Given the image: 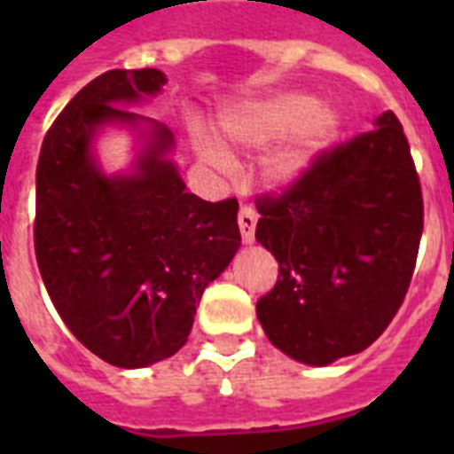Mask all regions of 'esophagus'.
<instances>
[{
  "instance_id": "34e87169",
  "label": "esophagus",
  "mask_w": 454,
  "mask_h": 454,
  "mask_svg": "<svg viewBox=\"0 0 454 454\" xmlns=\"http://www.w3.org/2000/svg\"><path fill=\"white\" fill-rule=\"evenodd\" d=\"M256 212L249 209V207H242L240 214H238V226H240V235L245 245H252L254 242V228H256Z\"/></svg>"
}]
</instances>
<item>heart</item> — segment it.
I'll return each mask as SVG.
<instances>
[{"mask_svg":"<svg viewBox=\"0 0 454 454\" xmlns=\"http://www.w3.org/2000/svg\"><path fill=\"white\" fill-rule=\"evenodd\" d=\"M221 124L228 137L247 148H263L294 134L263 169L269 184L278 188L297 184L339 129L337 115L323 110V101L310 94H278L266 101L249 103L228 113ZM205 153L214 162H228L226 153L216 145L207 144Z\"/></svg>","mask_w":454,"mask_h":454,"instance_id":"b5f03b06","label":"heart"}]
</instances>
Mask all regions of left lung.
<instances>
[{"instance_id":"8db88e82","label":"left lung","mask_w":454,"mask_h":454,"mask_svg":"<svg viewBox=\"0 0 454 454\" xmlns=\"http://www.w3.org/2000/svg\"><path fill=\"white\" fill-rule=\"evenodd\" d=\"M317 153L297 184L259 195L256 240L276 287L256 301L270 344L306 365L365 351L401 309L424 228L422 185L398 117Z\"/></svg>"}]
</instances>
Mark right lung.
<instances>
[{
  "label": "right lung",
  "instance_id": "obj_1",
  "mask_svg": "<svg viewBox=\"0 0 454 454\" xmlns=\"http://www.w3.org/2000/svg\"><path fill=\"white\" fill-rule=\"evenodd\" d=\"M160 70H108L49 127L37 162L35 254L53 306L89 351L145 367L188 341L202 292L240 247L238 200L185 191L164 124L120 108L155 96ZM103 123L149 124L137 169L106 177L90 141Z\"/></svg>",
  "mask_w": 454,
  "mask_h": 454
}]
</instances>
